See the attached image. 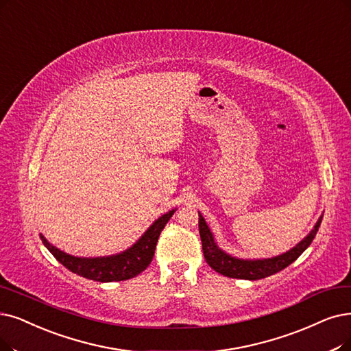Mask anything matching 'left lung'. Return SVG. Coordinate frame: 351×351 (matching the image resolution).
<instances>
[{
	"mask_svg": "<svg viewBox=\"0 0 351 351\" xmlns=\"http://www.w3.org/2000/svg\"><path fill=\"white\" fill-rule=\"evenodd\" d=\"M321 220H322V215L317 220L313 230L308 233L298 245L287 250L285 254H281L274 258H265V259H242V258L232 256L228 254V252H224L223 249L219 247L212 230L208 228V224L206 223L204 217L199 212V232L202 237L204 259L216 272L229 278L256 281V279L271 276L279 271L285 269L288 265H291L308 246L311 245L313 239L318 232Z\"/></svg>",
	"mask_w": 351,
	"mask_h": 351,
	"instance_id": "1",
	"label": "left lung"
}]
</instances>
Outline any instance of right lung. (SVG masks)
<instances>
[{"instance_id":"right-lung-1","label":"right lung","mask_w":351,"mask_h":351,"mask_svg":"<svg viewBox=\"0 0 351 351\" xmlns=\"http://www.w3.org/2000/svg\"><path fill=\"white\" fill-rule=\"evenodd\" d=\"M176 210L177 208H173L161 215L131 247L117 255L97 258L73 256L53 246L41 233L40 237L43 245L50 250V254L73 274L97 282L125 281V279H131L147 269L154 258L160 233Z\"/></svg>"}]
</instances>
